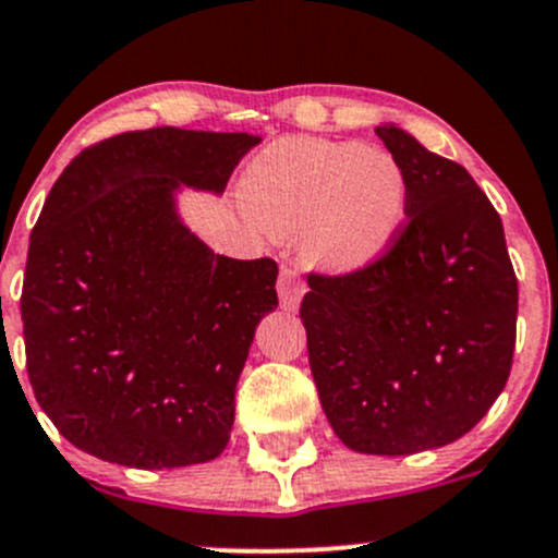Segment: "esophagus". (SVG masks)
<instances>
[{
    "label": "esophagus",
    "instance_id": "34e87169",
    "mask_svg": "<svg viewBox=\"0 0 558 558\" xmlns=\"http://www.w3.org/2000/svg\"><path fill=\"white\" fill-rule=\"evenodd\" d=\"M305 291H307L305 280L300 278V272H296L294 267L280 269L278 296H280V307H283V311H296L302 302V296H305Z\"/></svg>",
    "mask_w": 558,
    "mask_h": 558
}]
</instances>
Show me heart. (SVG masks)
I'll use <instances>...</instances> for the list:
<instances>
[{"instance_id": "heart-1", "label": "heart", "mask_w": 558, "mask_h": 558, "mask_svg": "<svg viewBox=\"0 0 558 558\" xmlns=\"http://www.w3.org/2000/svg\"><path fill=\"white\" fill-rule=\"evenodd\" d=\"M245 213L275 238H296L320 272L353 275L391 251L408 221V174L378 145L278 140L247 165Z\"/></svg>"}]
</instances>
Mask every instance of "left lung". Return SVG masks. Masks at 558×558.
<instances>
[{
  "mask_svg": "<svg viewBox=\"0 0 558 558\" xmlns=\"http://www.w3.org/2000/svg\"><path fill=\"white\" fill-rule=\"evenodd\" d=\"M408 174V223L373 267L311 275L300 307L320 408L351 451L410 456L472 429L508 384L519 280L472 174L375 129Z\"/></svg>",
  "mask_w": 558,
  "mask_h": 558,
  "instance_id": "obj_1",
  "label": "left lung"
}]
</instances>
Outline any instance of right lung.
Returning a JSON list of instances; mask_svg holds the SVG:
<instances>
[{
    "label": "right lung",
    "instance_id": "1",
    "mask_svg": "<svg viewBox=\"0 0 558 558\" xmlns=\"http://www.w3.org/2000/svg\"><path fill=\"white\" fill-rule=\"evenodd\" d=\"M262 140L156 126L70 161L29 240L21 318L37 404L75 448L172 470L221 456L258 320L278 307L272 258L218 256L178 191L223 194Z\"/></svg>",
    "mask_w": 558,
    "mask_h": 558
}]
</instances>
